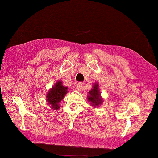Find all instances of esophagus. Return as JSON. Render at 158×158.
Returning a JSON list of instances; mask_svg holds the SVG:
<instances>
[{"mask_svg":"<svg viewBox=\"0 0 158 158\" xmlns=\"http://www.w3.org/2000/svg\"><path fill=\"white\" fill-rule=\"evenodd\" d=\"M82 87H83L82 83L79 82V83H77V84L76 85V89H77V90H81V89H82Z\"/></svg>","mask_w":158,"mask_h":158,"instance_id":"1","label":"esophagus"}]
</instances>
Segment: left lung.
I'll return each instance as SVG.
<instances>
[{
    "label": "left lung",
    "instance_id": "1",
    "mask_svg": "<svg viewBox=\"0 0 158 158\" xmlns=\"http://www.w3.org/2000/svg\"><path fill=\"white\" fill-rule=\"evenodd\" d=\"M87 100L92 104V106L94 107L100 105L103 102V100L102 99L100 96L98 83H95L94 86H93V89L89 92V96H87Z\"/></svg>",
    "mask_w": 158,
    "mask_h": 158
}]
</instances>
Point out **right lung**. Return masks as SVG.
Masks as SVG:
<instances>
[{"label": "right lung", "instance_id": "1", "mask_svg": "<svg viewBox=\"0 0 158 158\" xmlns=\"http://www.w3.org/2000/svg\"><path fill=\"white\" fill-rule=\"evenodd\" d=\"M68 93V87L62 85L61 81H58L52 88L48 90L46 95V101L50 104L52 110H58L60 108V102L63 99Z\"/></svg>", "mask_w": 158, "mask_h": 158}]
</instances>
